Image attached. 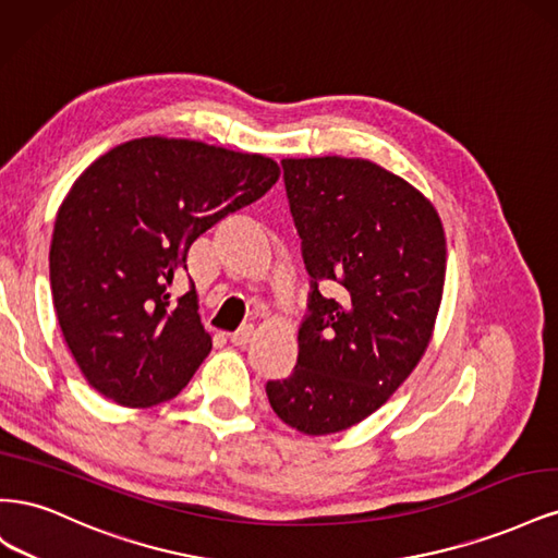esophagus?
<instances>
[{
  "instance_id": "34e87169",
  "label": "esophagus",
  "mask_w": 558,
  "mask_h": 558,
  "mask_svg": "<svg viewBox=\"0 0 558 558\" xmlns=\"http://www.w3.org/2000/svg\"><path fill=\"white\" fill-rule=\"evenodd\" d=\"M251 335H253V326L246 324V326H242L240 330H234V332L230 335V342H232L234 347H244V344H248Z\"/></svg>"
}]
</instances>
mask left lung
Here are the masks:
<instances>
[{
    "label": "left lung",
    "instance_id": "8db88e82",
    "mask_svg": "<svg viewBox=\"0 0 558 558\" xmlns=\"http://www.w3.org/2000/svg\"><path fill=\"white\" fill-rule=\"evenodd\" d=\"M283 183L310 281L298 363L267 381L277 416L340 433L410 377L440 310L447 242L435 207L361 158H286Z\"/></svg>",
    "mask_w": 558,
    "mask_h": 558
}]
</instances>
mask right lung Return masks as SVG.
I'll list each match as a JSON object with an SVG mask.
<instances>
[{
  "instance_id": "right-lung-1",
  "label": "right lung",
  "mask_w": 558,
  "mask_h": 558,
  "mask_svg": "<svg viewBox=\"0 0 558 558\" xmlns=\"http://www.w3.org/2000/svg\"><path fill=\"white\" fill-rule=\"evenodd\" d=\"M279 165L191 140L111 148L58 209L50 242L53 307L83 377L125 408L172 400L211 351L197 295L172 300L191 244L260 199Z\"/></svg>"
}]
</instances>
